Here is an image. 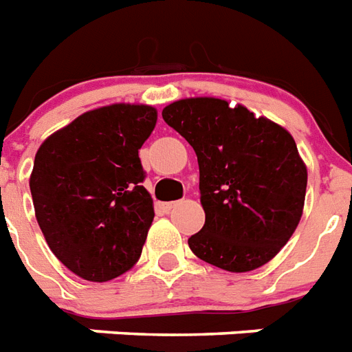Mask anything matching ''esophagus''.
<instances>
[{
    "instance_id": "obj_1",
    "label": "esophagus",
    "mask_w": 352,
    "mask_h": 352,
    "mask_svg": "<svg viewBox=\"0 0 352 352\" xmlns=\"http://www.w3.org/2000/svg\"><path fill=\"white\" fill-rule=\"evenodd\" d=\"M178 204L179 201H168V204H163V210H165V212H170V210H173Z\"/></svg>"
}]
</instances>
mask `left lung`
Here are the masks:
<instances>
[{
  "label": "left lung",
  "instance_id": "1",
  "mask_svg": "<svg viewBox=\"0 0 352 352\" xmlns=\"http://www.w3.org/2000/svg\"><path fill=\"white\" fill-rule=\"evenodd\" d=\"M162 116L198 156L205 225L190 251L230 272L272 260L298 227L307 189L291 134L218 98L174 101Z\"/></svg>",
  "mask_w": 352,
  "mask_h": 352
}]
</instances>
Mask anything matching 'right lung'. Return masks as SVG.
Segmentation results:
<instances>
[{
    "instance_id": "add662e5",
    "label": "right lung",
    "mask_w": 352,
    "mask_h": 352,
    "mask_svg": "<svg viewBox=\"0 0 352 352\" xmlns=\"http://www.w3.org/2000/svg\"><path fill=\"white\" fill-rule=\"evenodd\" d=\"M156 118L148 105L101 107L54 132L36 153V220L50 251L83 280L109 282L142 256L154 209L138 153Z\"/></svg>"
}]
</instances>
